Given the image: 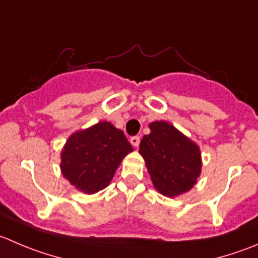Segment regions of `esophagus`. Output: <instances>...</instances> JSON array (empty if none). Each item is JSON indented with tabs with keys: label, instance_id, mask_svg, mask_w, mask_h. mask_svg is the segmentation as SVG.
<instances>
[{
	"label": "esophagus",
	"instance_id": "34e87169",
	"mask_svg": "<svg viewBox=\"0 0 258 258\" xmlns=\"http://www.w3.org/2000/svg\"><path fill=\"white\" fill-rule=\"evenodd\" d=\"M130 142H131V144L134 145L135 147H137L140 145V137L139 136H132L131 139H130Z\"/></svg>",
	"mask_w": 258,
	"mask_h": 258
}]
</instances>
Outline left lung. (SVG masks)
<instances>
[{
	"mask_svg": "<svg viewBox=\"0 0 258 258\" xmlns=\"http://www.w3.org/2000/svg\"><path fill=\"white\" fill-rule=\"evenodd\" d=\"M150 128L151 134L142 137L139 152L154 186L162 196H180L191 189L201 175V151L167 122H152Z\"/></svg>",
	"mask_w": 258,
	"mask_h": 258,
	"instance_id": "8db88e82",
	"label": "left lung"
}]
</instances>
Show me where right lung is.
Segmentation results:
<instances>
[{"label":"right lung","mask_w":258,"mask_h":258,"mask_svg":"<svg viewBox=\"0 0 258 258\" xmlns=\"http://www.w3.org/2000/svg\"><path fill=\"white\" fill-rule=\"evenodd\" d=\"M131 151L121 130L109 122H99L69 137L60 167L77 189L94 194L109 184L122 159Z\"/></svg>","instance_id":"right-lung-1"}]
</instances>
